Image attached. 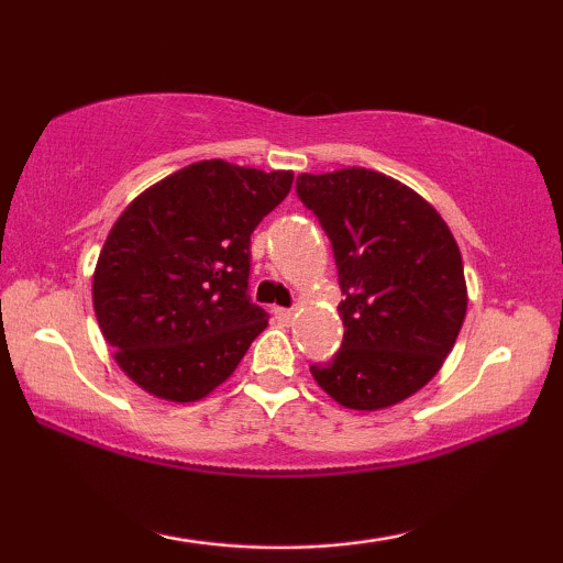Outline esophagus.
Here are the masks:
<instances>
[{"label": "esophagus", "instance_id": "34e87169", "mask_svg": "<svg viewBox=\"0 0 563 563\" xmlns=\"http://www.w3.org/2000/svg\"><path fill=\"white\" fill-rule=\"evenodd\" d=\"M272 312H274L279 320H284V322L291 320V314H295V310H291V307H274Z\"/></svg>", "mask_w": 563, "mask_h": 563}]
</instances>
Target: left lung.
<instances>
[{
    "label": "left lung",
    "mask_w": 563,
    "mask_h": 563,
    "mask_svg": "<svg viewBox=\"0 0 563 563\" xmlns=\"http://www.w3.org/2000/svg\"><path fill=\"white\" fill-rule=\"evenodd\" d=\"M333 245L343 343L314 382L351 410H382L433 379L466 314L461 251L420 195L368 168L297 176Z\"/></svg>",
    "instance_id": "obj_1"
}]
</instances>
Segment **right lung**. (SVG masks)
<instances>
[{
    "mask_svg": "<svg viewBox=\"0 0 563 563\" xmlns=\"http://www.w3.org/2000/svg\"><path fill=\"white\" fill-rule=\"evenodd\" d=\"M291 179L199 161L145 189L114 222L91 295L114 361L145 391L202 399L266 328L249 295L251 233Z\"/></svg>",
    "mask_w": 563,
    "mask_h": 563,
    "instance_id": "obj_1",
    "label": "right lung"
}]
</instances>
